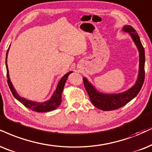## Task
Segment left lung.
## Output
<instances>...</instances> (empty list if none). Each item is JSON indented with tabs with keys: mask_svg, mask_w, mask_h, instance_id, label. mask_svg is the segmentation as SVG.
<instances>
[{
	"mask_svg": "<svg viewBox=\"0 0 152 152\" xmlns=\"http://www.w3.org/2000/svg\"><path fill=\"white\" fill-rule=\"evenodd\" d=\"M122 30L130 34L139 52V72L135 85L123 93L107 94L99 92L88 81L87 78H83L84 86L92 104L97 109L102 111L114 110L126 105L139 93L145 80V49L142 45L139 36L136 31L130 25H125Z\"/></svg>",
	"mask_w": 152,
	"mask_h": 152,
	"instance_id": "left-lung-1",
	"label": "left lung"
}]
</instances>
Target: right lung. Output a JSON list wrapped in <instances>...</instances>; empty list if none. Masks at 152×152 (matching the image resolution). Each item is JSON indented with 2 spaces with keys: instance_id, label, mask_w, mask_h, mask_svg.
<instances>
[{
  "instance_id": "obj_1",
  "label": "right lung",
  "mask_w": 152,
  "mask_h": 152,
  "mask_svg": "<svg viewBox=\"0 0 152 152\" xmlns=\"http://www.w3.org/2000/svg\"><path fill=\"white\" fill-rule=\"evenodd\" d=\"M9 49H10V47L7 51L6 59H5V65H6V69H7V83H8L12 95H14L15 98H16L19 102H20L21 103L23 104H24L26 107H27V108L31 109V110H33L34 111H37V112H47V111H53L54 109H57V107L60 105L61 102H62V94L63 89H64L65 83L69 75L72 74L73 72H68L67 74H65L62 78H61L60 80H59L58 83V84H57L56 89H55V91H54L53 95L51 96L50 99H48V100L43 102H38L28 100V99H26V98L22 97L21 96L18 95V93H17L16 90H15L12 83L10 81V76H9V71H8V68H7V54H8Z\"/></svg>"
}]
</instances>
